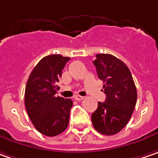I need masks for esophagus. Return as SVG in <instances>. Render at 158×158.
<instances>
[{"instance_id":"esophagus-1","label":"esophagus","mask_w":158,"mask_h":158,"mask_svg":"<svg viewBox=\"0 0 158 158\" xmlns=\"http://www.w3.org/2000/svg\"><path fill=\"white\" fill-rule=\"evenodd\" d=\"M83 96H80L79 94H76L75 96H74V99L76 100V101H81V100H83Z\"/></svg>"}]
</instances>
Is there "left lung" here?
Instances as JSON below:
<instances>
[{"label": "left lung", "instance_id": "1", "mask_svg": "<svg viewBox=\"0 0 158 158\" xmlns=\"http://www.w3.org/2000/svg\"><path fill=\"white\" fill-rule=\"evenodd\" d=\"M93 62L103 82L104 102L92 114L93 126L100 134L113 135L126 127L134 112L137 91L132 74L125 63L110 54H98Z\"/></svg>", "mask_w": 158, "mask_h": 158}]
</instances>
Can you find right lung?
I'll return each mask as SVG.
<instances>
[{
	"label": "right lung",
	"instance_id": "right-lung-1",
	"mask_svg": "<svg viewBox=\"0 0 158 158\" xmlns=\"http://www.w3.org/2000/svg\"><path fill=\"white\" fill-rule=\"evenodd\" d=\"M70 59L60 55L45 56L34 67L26 83V111L34 127L46 136L62 134L69 124L72 101L56 95V83Z\"/></svg>",
	"mask_w": 158,
	"mask_h": 158
}]
</instances>
